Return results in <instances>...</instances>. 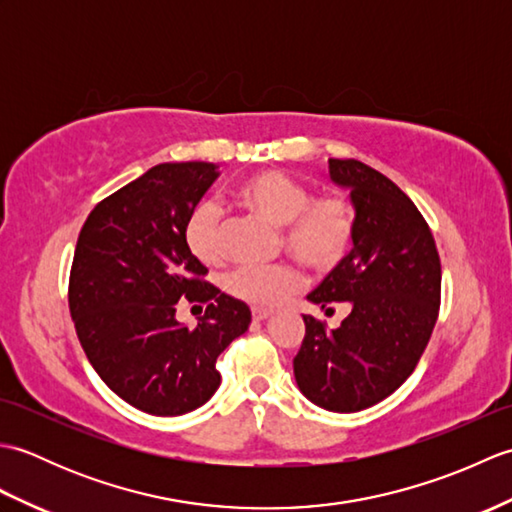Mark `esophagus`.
Here are the masks:
<instances>
[{"label":"esophagus","mask_w":512,"mask_h":512,"mask_svg":"<svg viewBox=\"0 0 512 512\" xmlns=\"http://www.w3.org/2000/svg\"><path fill=\"white\" fill-rule=\"evenodd\" d=\"M270 314H273V312L266 310V308H253V319L255 321H266Z\"/></svg>","instance_id":"obj_1"}]
</instances>
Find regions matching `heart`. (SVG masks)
Here are the masks:
<instances>
[{
  "label": "heart",
  "instance_id": "obj_1",
  "mask_svg": "<svg viewBox=\"0 0 512 512\" xmlns=\"http://www.w3.org/2000/svg\"><path fill=\"white\" fill-rule=\"evenodd\" d=\"M235 195L246 209L284 224V246L317 273H330L350 255L356 237V211L345 193L312 195L308 184L290 178L288 173L264 169L239 182ZM184 244L206 266L224 262L220 206L209 200L193 206L184 222ZM299 284V270L290 264L239 266L226 277V290L257 308L277 306Z\"/></svg>",
  "mask_w": 512,
  "mask_h": 512
}]
</instances>
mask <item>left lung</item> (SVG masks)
Segmentation results:
<instances>
[{
  "label": "left lung",
  "instance_id": "obj_1",
  "mask_svg": "<svg viewBox=\"0 0 512 512\" xmlns=\"http://www.w3.org/2000/svg\"><path fill=\"white\" fill-rule=\"evenodd\" d=\"M330 176L350 189L356 237L308 299L328 310L343 301L350 314L336 330L303 317L292 365L314 405L352 413L394 394L416 369L438 321L442 268L427 220L387 176L354 158H330Z\"/></svg>",
  "mask_w": 512,
  "mask_h": 512
}]
</instances>
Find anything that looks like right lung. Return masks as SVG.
<instances>
[{
  "label": "right lung",
  "mask_w": 512,
  "mask_h": 512,
  "mask_svg": "<svg viewBox=\"0 0 512 512\" xmlns=\"http://www.w3.org/2000/svg\"><path fill=\"white\" fill-rule=\"evenodd\" d=\"M220 176L213 162H162L94 206L76 239L68 303L96 374L151 416H182L220 387L217 356L250 325L246 303L206 281L184 222ZM180 298L207 303L195 329Z\"/></svg>",
  "instance_id": "1"
}]
</instances>
